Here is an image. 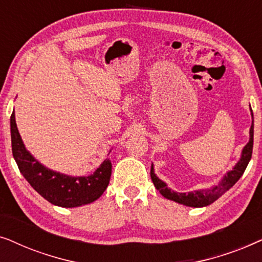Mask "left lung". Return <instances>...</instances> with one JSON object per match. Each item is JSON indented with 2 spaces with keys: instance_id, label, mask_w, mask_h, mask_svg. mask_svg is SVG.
Listing matches in <instances>:
<instances>
[{
  "instance_id": "obj_1",
  "label": "left lung",
  "mask_w": 262,
  "mask_h": 262,
  "mask_svg": "<svg viewBox=\"0 0 262 262\" xmlns=\"http://www.w3.org/2000/svg\"><path fill=\"white\" fill-rule=\"evenodd\" d=\"M250 112H252V118H253V111L250 108ZM253 139H254V118L252 126H250L249 130V142L247 143L245 148L242 150L241 159L236 166L232 168L231 170H229L227 174L224 175V178L222 179L220 184L217 186H213L209 189H200V191H193L188 193H178L171 191L170 188L167 187V185L164 184L162 180H160L159 178L156 177V174L154 173V167L151 166V169H150V177H151V180L155 185L157 191H160L161 194H162L164 198L173 200L175 203L182 204V205L191 206V207H203L207 206L210 204L220 198L221 195H223L228 189H230L232 186H234L236 182L238 181V179L242 177V174L245 173L247 166H248L250 159H252V152H253Z\"/></svg>"
}]
</instances>
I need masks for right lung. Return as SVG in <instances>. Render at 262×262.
<instances>
[{
  "label": "right lung",
  "mask_w": 262,
  "mask_h": 262,
  "mask_svg": "<svg viewBox=\"0 0 262 262\" xmlns=\"http://www.w3.org/2000/svg\"><path fill=\"white\" fill-rule=\"evenodd\" d=\"M12 151L20 173L30 185L53 205L76 207L95 202L110 184L112 163L106 159L92 175L70 177L42 166L25 148L15 123V113L10 116Z\"/></svg>",
  "instance_id": "right-lung-1"
}]
</instances>
